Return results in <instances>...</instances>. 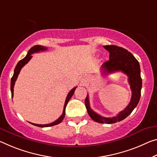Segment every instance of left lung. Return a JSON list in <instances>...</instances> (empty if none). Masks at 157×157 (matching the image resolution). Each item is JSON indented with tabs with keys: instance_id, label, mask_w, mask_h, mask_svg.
<instances>
[{
	"instance_id": "left-lung-1",
	"label": "left lung",
	"mask_w": 157,
	"mask_h": 157,
	"mask_svg": "<svg viewBox=\"0 0 157 157\" xmlns=\"http://www.w3.org/2000/svg\"><path fill=\"white\" fill-rule=\"evenodd\" d=\"M110 53L109 61L101 66V71L103 75L113 73L114 72L121 71L128 76V81L132 91L131 101L123 111H121L117 115L113 117H105L94 112L91 109L89 104V96L85 98V106L90 117L94 121L103 124H114L120 121L130 114L134 110L140 98L142 89V79L140 77V64L138 60L123 47L116 45L103 46Z\"/></svg>"
}]
</instances>
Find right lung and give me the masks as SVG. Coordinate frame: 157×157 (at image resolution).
<instances>
[{
	"label": "right lung",
	"mask_w": 157,
	"mask_h": 157,
	"mask_svg": "<svg viewBox=\"0 0 157 157\" xmlns=\"http://www.w3.org/2000/svg\"><path fill=\"white\" fill-rule=\"evenodd\" d=\"M47 47L41 46V45H35L33 47H31V49H29L28 53H27V55L24 57L23 59H21V61H19L18 62V63L17 64V66L14 68V75L12 76V78L11 79V84H10V89H11V93H12V98H13V95H14V84H15V82L17 79V77H18L19 73H20L21 69L23 68V66L26 65V64L28 63V62L31 60V59L32 58V54L36 53V52H39L40 51H45L47 50ZM77 86L74 87L73 89H72L71 91H69V93L68 94V96L66 97V101H65V104H64V107H63V113L61 115L60 117H59L58 119H56L55 121L54 122L50 123V124H33V123H31V124H33L34 126H38V127H49V126H52L54 125H56V124H59V123H61L62 121L63 120L64 117H65V110H66V107L68 104V101L71 98V97L73 96L75 90Z\"/></svg>",
	"instance_id": "add662e5"
}]
</instances>
